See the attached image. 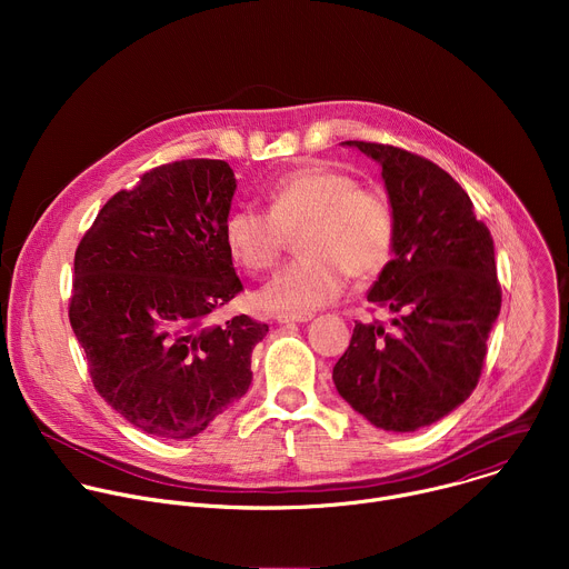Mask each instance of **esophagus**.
<instances>
[{"label":"esophagus","mask_w":569,"mask_h":569,"mask_svg":"<svg viewBox=\"0 0 569 569\" xmlns=\"http://www.w3.org/2000/svg\"><path fill=\"white\" fill-rule=\"evenodd\" d=\"M281 323H290V321H308L312 319V312H277L274 317Z\"/></svg>","instance_id":"esophagus-1"}]
</instances>
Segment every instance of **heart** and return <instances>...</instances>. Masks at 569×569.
Returning <instances> with one entry per match:
<instances>
[{"instance_id": "obj_1", "label": "heart", "mask_w": 569, "mask_h": 569, "mask_svg": "<svg viewBox=\"0 0 569 569\" xmlns=\"http://www.w3.org/2000/svg\"><path fill=\"white\" fill-rule=\"evenodd\" d=\"M268 209H231L222 236L229 257L252 274L281 261L290 233L299 257L259 292V303L279 312H310L333 301L351 274H378L396 246V211L387 191L362 187L345 169L323 161L303 164L268 189Z\"/></svg>"}]
</instances>
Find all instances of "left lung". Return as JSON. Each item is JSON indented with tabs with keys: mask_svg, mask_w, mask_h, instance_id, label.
Returning a JSON list of instances; mask_svg holds the SVG:
<instances>
[{
	"mask_svg": "<svg viewBox=\"0 0 569 569\" xmlns=\"http://www.w3.org/2000/svg\"><path fill=\"white\" fill-rule=\"evenodd\" d=\"M347 143L380 161L393 202V259L367 299L396 317L391 327L356 323L333 382L376 428L415 432L452 412L479 382L502 306L493 238L435 161L389 143Z\"/></svg>",
	"mask_w": 569,
	"mask_h": 569,
	"instance_id": "left-lung-1",
	"label": "left lung"
}]
</instances>
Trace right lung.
I'll list each match as a JSON object with an SVG mask.
<instances>
[{
  "instance_id": "1",
  "label": "right lung",
  "mask_w": 569,
  "mask_h": 569,
  "mask_svg": "<svg viewBox=\"0 0 569 569\" xmlns=\"http://www.w3.org/2000/svg\"><path fill=\"white\" fill-rule=\"evenodd\" d=\"M236 178L222 159H180L114 193L73 257L71 329L94 389L134 428L191 439L252 382L268 323L209 315L242 292L224 246Z\"/></svg>"
}]
</instances>
